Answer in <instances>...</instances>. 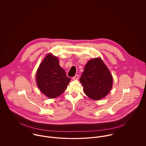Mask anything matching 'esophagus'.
Returning a JSON list of instances; mask_svg holds the SVG:
<instances>
[{"mask_svg":"<svg viewBox=\"0 0 146 146\" xmlns=\"http://www.w3.org/2000/svg\"><path fill=\"white\" fill-rule=\"evenodd\" d=\"M78 79H79V75H76L75 76L72 77L73 80H78Z\"/></svg>","mask_w":146,"mask_h":146,"instance_id":"1","label":"esophagus"}]
</instances>
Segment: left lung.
I'll return each instance as SVG.
<instances>
[{
  "mask_svg": "<svg viewBox=\"0 0 146 146\" xmlns=\"http://www.w3.org/2000/svg\"><path fill=\"white\" fill-rule=\"evenodd\" d=\"M84 93L90 98L100 100L110 92L113 78L101 58L90 60L86 64L80 79Z\"/></svg>",
  "mask_w": 146,
  "mask_h": 146,
  "instance_id": "obj_1",
  "label": "left lung"
}]
</instances>
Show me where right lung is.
<instances>
[{
  "mask_svg": "<svg viewBox=\"0 0 146 146\" xmlns=\"http://www.w3.org/2000/svg\"><path fill=\"white\" fill-rule=\"evenodd\" d=\"M36 80L42 93L48 98H54L64 92L71 79L60 66L58 58L49 53L37 70Z\"/></svg>",
  "mask_w": 146,
  "mask_h": 146,
  "instance_id": "obj_1",
  "label": "right lung"
}]
</instances>
